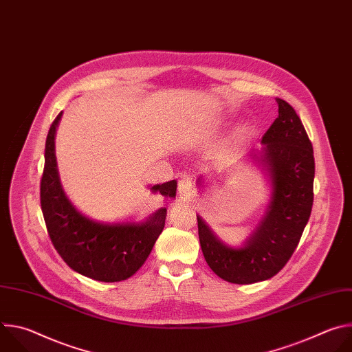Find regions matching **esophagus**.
Returning <instances> with one entry per match:
<instances>
[{
	"mask_svg": "<svg viewBox=\"0 0 352 352\" xmlns=\"http://www.w3.org/2000/svg\"><path fill=\"white\" fill-rule=\"evenodd\" d=\"M192 192V178L186 174H182L178 179V193L179 196H188Z\"/></svg>",
	"mask_w": 352,
	"mask_h": 352,
	"instance_id": "obj_1",
	"label": "esophagus"
}]
</instances>
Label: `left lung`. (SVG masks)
I'll list each match as a JSON object with an SVG mask.
<instances>
[{
	"label": "left lung",
	"mask_w": 352,
	"mask_h": 352,
	"mask_svg": "<svg viewBox=\"0 0 352 352\" xmlns=\"http://www.w3.org/2000/svg\"><path fill=\"white\" fill-rule=\"evenodd\" d=\"M278 117L262 138L261 152L248 157L265 171L272 192L269 205L245 243H224L196 214L199 241L209 267L223 280L252 284L276 276L289 261L314 205L315 159L308 133L295 110L276 98ZM199 188L205 179L197 178Z\"/></svg>",
	"instance_id": "left-lung-1"
}]
</instances>
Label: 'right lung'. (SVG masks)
<instances>
[{
  "label": "right lung",
  "instance_id": "right-lung-1",
  "mask_svg": "<svg viewBox=\"0 0 352 352\" xmlns=\"http://www.w3.org/2000/svg\"><path fill=\"white\" fill-rule=\"evenodd\" d=\"M63 113L50 126L45 139L44 170L40 182V204L47 231L64 262L76 273L96 281L116 283L133 276L152 252L166 223L167 208L135 223H103L80 213L61 185L56 132ZM164 197H175L177 181L150 188Z\"/></svg>",
  "mask_w": 352,
  "mask_h": 352
}]
</instances>
